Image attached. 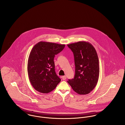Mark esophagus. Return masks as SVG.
I'll return each instance as SVG.
<instances>
[{
  "label": "esophagus",
  "mask_w": 125,
  "mask_h": 125,
  "mask_svg": "<svg viewBox=\"0 0 125 125\" xmlns=\"http://www.w3.org/2000/svg\"><path fill=\"white\" fill-rule=\"evenodd\" d=\"M62 79L63 80H65L66 79V76H62Z\"/></svg>",
  "instance_id": "34e87169"
}]
</instances>
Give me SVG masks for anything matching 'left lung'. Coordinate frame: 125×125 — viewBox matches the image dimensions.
I'll use <instances>...</instances> for the list:
<instances>
[{
    "mask_svg": "<svg viewBox=\"0 0 125 125\" xmlns=\"http://www.w3.org/2000/svg\"><path fill=\"white\" fill-rule=\"evenodd\" d=\"M73 52L75 64L74 78L67 82L80 95L88 94L96 87L99 76L98 56L88 42L79 41L67 45Z\"/></svg>",
    "mask_w": 125,
    "mask_h": 125,
    "instance_id": "left-lung-1",
    "label": "left lung"
}]
</instances>
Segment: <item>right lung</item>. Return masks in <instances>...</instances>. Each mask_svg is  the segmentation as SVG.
<instances>
[{"mask_svg":"<svg viewBox=\"0 0 125 125\" xmlns=\"http://www.w3.org/2000/svg\"><path fill=\"white\" fill-rule=\"evenodd\" d=\"M64 47V44L40 41L32 49L28 60L27 71L30 82L36 91L48 93L61 81L55 71L54 58Z\"/></svg>","mask_w":125,"mask_h":125,"instance_id":"1","label":"right lung"}]
</instances>
